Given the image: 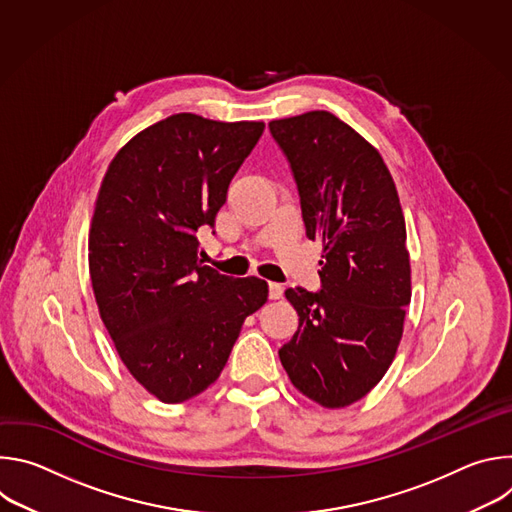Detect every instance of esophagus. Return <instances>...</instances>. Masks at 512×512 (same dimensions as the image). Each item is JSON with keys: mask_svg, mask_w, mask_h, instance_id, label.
<instances>
[{"mask_svg": "<svg viewBox=\"0 0 512 512\" xmlns=\"http://www.w3.org/2000/svg\"><path fill=\"white\" fill-rule=\"evenodd\" d=\"M283 296V287L279 283H269V300H279Z\"/></svg>", "mask_w": 512, "mask_h": 512, "instance_id": "obj_1", "label": "esophagus"}]
</instances>
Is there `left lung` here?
<instances>
[{
    "mask_svg": "<svg viewBox=\"0 0 512 512\" xmlns=\"http://www.w3.org/2000/svg\"><path fill=\"white\" fill-rule=\"evenodd\" d=\"M294 172L306 235L322 241V289H285L300 316L279 348L294 387L328 409L367 395L389 371L411 302L405 216L377 148L328 111L269 123Z\"/></svg>",
    "mask_w": 512,
    "mask_h": 512,
    "instance_id": "obj_1",
    "label": "left lung"
}]
</instances>
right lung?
I'll list each match as a JSON object with an SVG mask.
<instances>
[{
  "label": "right lung",
  "mask_w": 512,
  "mask_h": 512,
  "mask_svg": "<svg viewBox=\"0 0 512 512\" xmlns=\"http://www.w3.org/2000/svg\"><path fill=\"white\" fill-rule=\"evenodd\" d=\"M263 129L176 113L131 137L101 182L89 231L95 300L127 371L162 403L208 389L267 302L263 279L202 265L196 239Z\"/></svg>",
  "instance_id": "right-lung-1"
}]
</instances>
